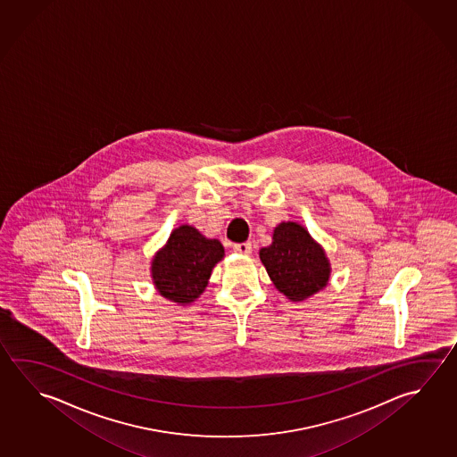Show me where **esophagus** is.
I'll use <instances>...</instances> for the list:
<instances>
[{
  "label": "esophagus",
  "mask_w": 457,
  "mask_h": 457,
  "mask_svg": "<svg viewBox=\"0 0 457 457\" xmlns=\"http://www.w3.org/2000/svg\"><path fill=\"white\" fill-rule=\"evenodd\" d=\"M233 251L240 253V254H251L253 246H251L249 241H246V243H237V245H233Z\"/></svg>",
  "instance_id": "esophagus-1"
}]
</instances>
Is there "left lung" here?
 <instances>
[{
    "instance_id": "left-lung-1",
    "label": "left lung",
    "mask_w": 457,
    "mask_h": 457,
    "mask_svg": "<svg viewBox=\"0 0 457 457\" xmlns=\"http://www.w3.org/2000/svg\"><path fill=\"white\" fill-rule=\"evenodd\" d=\"M272 240V245L259 251V258L277 290L291 301H303L324 288L330 277V264L324 249L304 227L282 222L275 228Z\"/></svg>"
}]
</instances>
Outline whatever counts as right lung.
Returning <instances> with one entry per match:
<instances>
[{
	"label": "right lung",
	"mask_w": 457,
	"mask_h": 457,
	"mask_svg": "<svg viewBox=\"0 0 457 457\" xmlns=\"http://www.w3.org/2000/svg\"><path fill=\"white\" fill-rule=\"evenodd\" d=\"M224 258V246L209 240L190 225L170 233L164 249L153 259V280L164 298L191 303L208 285L212 267Z\"/></svg>",
	"instance_id": "obj_1"
}]
</instances>
